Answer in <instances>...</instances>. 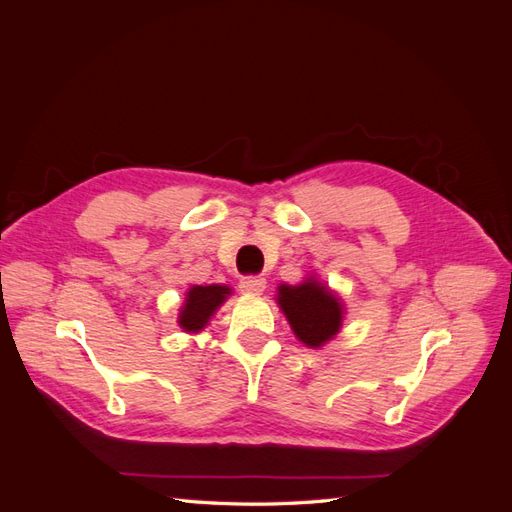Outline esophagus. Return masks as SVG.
I'll return each instance as SVG.
<instances>
[{"instance_id": "34e87169", "label": "esophagus", "mask_w": 512, "mask_h": 512, "mask_svg": "<svg viewBox=\"0 0 512 512\" xmlns=\"http://www.w3.org/2000/svg\"><path fill=\"white\" fill-rule=\"evenodd\" d=\"M241 290L243 292H250V294H260L262 290L267 288V280L265 277H256V275H250V277H243V280L239 282Z\"/></svg>"}]
</instances>
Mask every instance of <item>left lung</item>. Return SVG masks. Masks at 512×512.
<instances>
[{
	"instance_id": "8db88e82",
	"label": "left lung",
	"mask_w": 512,
	"mask_h": 512,
	"mask_svg": "<svg viewBox=\"0 0 512 512\" xmlns=\"http://www.w3.org/2000/svg\"><path fill=\"white\" fill-rule=\"evenodd\" d=\"M277 305L299 342L309 348L324 346L342 329L344 305L316 277H307L299 286H277Z\"/></svg>"
}]
</instances>
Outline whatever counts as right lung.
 I'll use <instances>...</instances> for the list:
<instances>
[{
	"instance_id": "add662e5",
	"label": "right lung",
	"mask_w": 512,
	"mask_h": 512,
	"mask_svg": "<svg viewBox=\"0 0 512 512\" xmlns=\"http://www.w3.org/2000/svg\"><path fill=\"white\" fill-rule=\"evenodd\" d=\"M230 288L211 284V286H192L185 292V303L179 309V327L185 333H200L218 307L228 299Z\"/></svg>"
}]
</instances>
